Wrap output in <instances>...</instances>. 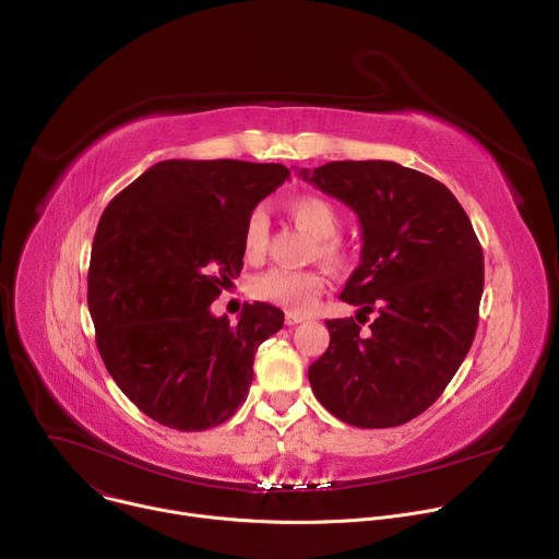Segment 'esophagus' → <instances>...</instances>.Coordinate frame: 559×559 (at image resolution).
Here are the masks:
<instances>
[{
	"instance_id": "esophagus-1",
	"label": "esophagus",
	"mask_w": 559,
	"mask_h": 559,
	"mask_svg": "<svg viewBox=\"0 0 559 559\" xmlns=\"http://www.w3.org/2000/svg\"><path fill=\"white\" fill-rule=\"evenodd\" d=\"M305 321H307V316H302V313H294V311L285 313V325H289V328H294L298 323H305Z\"/></svg>"
}]
</instances>
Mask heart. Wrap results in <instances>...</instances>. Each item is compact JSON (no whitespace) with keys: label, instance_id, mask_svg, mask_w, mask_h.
I'll return each instance as SVG.
<instances>
[{"label":"heart","instance_id":"b5f03b06","mask_svg":"<svg viewBox=\"0 0 559 559\" xmlns=\"http://www.w3.org/2000/svg\"><path fill=\"white\" fill-rule=\"evenodd\" d=\"M292 216L318 238V257L332 265H341L347 257L345 246L336 236L341 229L338 210L321 197L305 194L289 203ZM267 214L263 207L250 212L243 227V252L248 259H259L267 248ZM325 289V278L321 272L313 270H289V267H272L252 281V294L259 300L278 305L289 311H307L316 305L318 296Z\"/></svg>","mask_w":559,"mask_h":559}]
</instances>
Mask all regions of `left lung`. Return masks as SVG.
<instances>
[{
  "instance_id": "8db88e82",
  "label": "left lung",
  "mask_w": 559,
  "mask_h": 559,
  "mask_svg": "<svg viewBox=\"0 0 559 559\" xmlns=\"http://www.w3.org/2000/svg\"><path fill=\"white\" fill-rule=\"evenodd\" d=\"M300 177L358 214L360 265L341 300L376 311L367 332L354 318L328 321L330 347L307 371L313 395L354 427L405 425L438 401L471 349L480 241L447 186L401 164L332 162Z\"/></svg>"
}]
</instances>
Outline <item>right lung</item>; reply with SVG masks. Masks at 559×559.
Masks as SVG:
<instances>
[{"instance_id": "obj_1", "label": "right lung", "mask_w": 559, "mask_h": 559, "mask_svg": "<svg viewBox=\"0 0 559 559\" xmlns=\"http://www.w3.org/2000/svg\"><path fill=\"white\" fill-rule=\"evenodd\" d=\"M287 177L281 164L170 158L104 210L88 270L97 347L158 425L203 431L246 401L254 352L283 328V311L246 302L229 325L210 305L243 270L250 212Z\"/></svg>"}]
</instances>
